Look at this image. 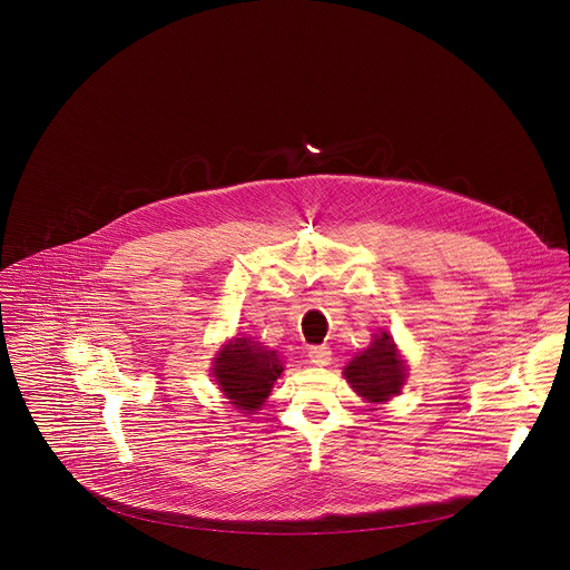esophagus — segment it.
<instances>
[{
  "label": "esophagus",
  "mask_w": 570,
  "mask_h": 570,
  "mask_svg": "<svg viewBox=\"0 0 570 570\" xmlns=\"http://www.w3.org/2000/svg\"><path fill=\"white\" fill-rule=\"evenodd\" d=\"M308 356H311V363H313V365L325 367V365L332 361V350H330L327 345H315V347H311Z\"/></svg>",
  "instance_id": "34e87169"
}]
</instances>
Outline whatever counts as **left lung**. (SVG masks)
Listing matches in <instances>:
<instances>
[{
  "label": "left lung",
  "mask_w": 570,
  "mask_h": 570,
  "mask_svg": "<svg viewBox=\"0 0 570 570\" xmlns=\"http://www.w3.org/2000/svg\"><path fill=\"white\" fill-rule=\"evenodd\" d=\"M345 379L367 402H384L397 395L406 374L393 338L386 332L376 334L374 343L345 367Z\"/></svg>",
  "instance_id": "left-lung-1"
}]
</instances>
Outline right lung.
<instances>
[{
    "label": "right lung",
    "instance_id": "add662e5",
    "mask_svg": "<svg viewBox=\"0 0 570 570\" xmlns=\"http://www.w3.org/2000/svg\"><path fill=\"white\" fill-rule=\"evenodd\" d=\"M284 372L275 352L249 338H234L216 358L214 376L220 391L243 413H252L268 397L273 382Z\"/></svg>",
    "mask_w": 570,
    "mask_h": 570
}]
</instances>
